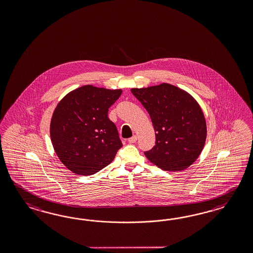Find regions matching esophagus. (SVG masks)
<instances>
[{
	"label": "esophagus",
	"instance_id": "esophagus-1",
	"mask_svg": "<svg viewBox=\"0 0 253 253\" xmlns=\"http://www.w3.org/2000/svg\"><path fill=\"white\" fill-rule=\"evenodd\" d=\"M136 141H137V136H136V135H133L132 137L128 139V142H129L130 144H133V143H135Z\"/></svg>",
	"mask_w": 253,
	"mask_h": 253
}]
</instances>
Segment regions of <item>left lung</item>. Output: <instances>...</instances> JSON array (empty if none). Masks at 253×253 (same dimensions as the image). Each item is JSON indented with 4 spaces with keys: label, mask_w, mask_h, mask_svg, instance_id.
Masks as SVG:
<instances>
[{
    "label": "left lung",
    "mask_w": 253,
    "mask_h": 253,
    "mask_svg": "<svg viewBox=\"0 0 253 253\" xmlns=\"http://www.w3.org/2000/svg\"><path fill=\"white\" fill-rule=\"evenodd\" d=\"M132 94L151 118L156 144L145 152L147 160L164 170L179 171L192 165L203 150L207 124L197 100L169 84L132 88Z\"/></svg>",
    "instance_id": "1"
}]
</instances>
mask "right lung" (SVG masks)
<instances>
[{"label":"right lung","mask_w":253,"mask_h":253,"mask_svg":"<svg viewBox=\"0 0 253 253\" xmlns=\"http://www.w3.org/2000/svg\"><path fill=\"white\" fill-rule=\"evenodd\" d=\"M123 91L84 85L57 104L50 124L54 151L62 163L81 175L94 174L110 164L123 146L108 117Z\"/></svg>","instance_id":"right-lung-1"}]
</instances>
